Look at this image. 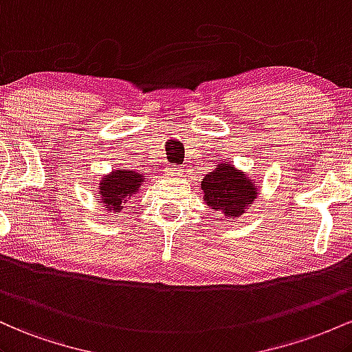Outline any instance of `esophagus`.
Instances as JSON below:
<instances>
[{"mask_svg": "<svg viewBox=\"0 0 352 352\" xmlns=\"http://www.w3.org/2000/svg\"><path fill=\"white\" fill-rule=\"evenodd\" d=\"M166 175L171 177H177L181 175V169L176 168V166H168V168H166Z\"/></svg>", "mask_w": 352, "mask_h": 352, "instance_id": "esophagus-1", "label": "esophagus"}]
</instances>
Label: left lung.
I'll return each instance as SVG.
<instances>
[{"instance_id": "8db88e82", "label": "left lung", "mask_w": 352, "mask_h": 352, "mask_svg": "<svg viewBox=\"0 0 352 352\" xmlns=\"http://www.w3.org/2000/svg\"><path fill=\"white\" fill-rule=\"evenodd\" d=\"M203 199L223 218H238L252 206L259 186L234 164L223 161L201 181Z\"/></svg>"}]
</instances>
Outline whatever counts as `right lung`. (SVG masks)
<instances>
[{
  "label": "right lung",
  "mask_w": 352,
  "mask_h": 352,
  "mask_svg": "<svg viewBox=\"0 0 352 352\" xmlns=\"http://www.w3.org/2000/svg\"><path fill=\"white\" fill-rule=\"evenodd\" d=\"M146 179L148 176L133 169H113L111 173L102 176L98 184V196L101 197L100 203L104 204L108 212L116 214L134 195L140 192Z\"/></svg>",
  "instance_id": "add662e5"
}]
</instances>
